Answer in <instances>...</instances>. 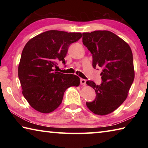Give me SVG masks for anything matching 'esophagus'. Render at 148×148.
<instances>
[{
  "mask_svg": "<svg viewBox=\"0 0 148 148\" xmlns=\"http://www.w3.org/2000/svg\"><path fill=\"white\" fill-rule=\"evenodd\" d=\"M86 83V80L84 79L83 78H81L80 79V84H81L82 85H85Z\"/></svg>",
  "mask_w": 148,
  "mask_h": 148,
  "instance_id": "obj_1",
  "label": "esophagus"
}]
</instances>
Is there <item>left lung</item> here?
<instances>
[{"label":"left lung","mask_w":148,"mask_h":148,"mask_svg":"<svg viewBox=\"0 0 148 148\" xmlns=\"http://www.w3.org/2000/svg\"><path fill=\"white\" fill-rule=\"evenodd\" d=\"M82 34L83 44L92 54V66L102 69L101 85L91 80L86 82L96 92L95 99L86 102V105L95 114L107 115L125 101L134 81L131 49L123 40L110 31H95Z\"/></svg>","instance_id":"1"}]
</instances>
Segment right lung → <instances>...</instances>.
Segmentation results:
<instances>
[{"label":"right lung","mask_w":148,"mask_h":148,"mask_svg":"<svg viewBox=\"0 0 148 148\" xmlns=\"http://www.w3.org/2000/svg\"><path fill=\"white\" fill-rule=\"evenodd\" d=\"M81 38L80 32L51 30L34 36L25 46L18 77L22 93L34 110L44 114L54 111L66 89L79 85L78 76L56 72L53 67L60 61L65 64L70 45Z\"/></svg>","instance_id":"right-lung-1"}]
</instances>
